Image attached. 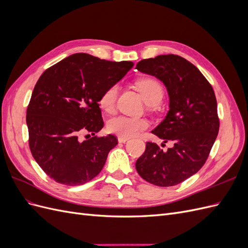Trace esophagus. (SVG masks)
<instances>
[{
  "label": "esophagus",
  "instance_id": "1",
  "mask_svg": "<svg viewBox=\"0 0 248 248\" xmlns=\"http://www.w3.org/2000/svg\"><path fill=\"white\" fill-rule=\"evenodd\" d=\"M129 139L128 138H124V137H118V140H119V142H125V141H127Z\"/></svg>",
  "mask_w": 248,
  "mask_h": 248
}]
</instances>
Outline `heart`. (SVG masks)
<instances>
[{"label":"heart","instance_id":"b5f03b06","mask_svg":"<svg viewBox=\"0 0 248 248\" xmlns=\"http://www.w3.org/2000/svg\"><path fill=\"white\" fill-rule=\"evenodd\" d=\"M136 87L141 93L144 100L153 106L159 103L163 97L164 90L159 80L153 78H144L136 81ZM118 86L111 85L101 93L98 103L100 108L106 112H112L116 107L118 98ZM149 126V122L142 118H133L127 116H117L108 120L107 128L110 133L118 137L131 138L137 136L140 131L145 130Z\"/></svg>","mask_w":248,"mask_h":248}]
</instances>
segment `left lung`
Returning a JSON list of instances; mask_svg holds the SVG:
<instances>
[{"mask_svg":"<svg viewBox=\"0 0 248 248\" xmlns=\"http://www.w3.org/2000/svg\"><path fill=\"white\" fill-rule=\"evenodd\" d=\"M137 69L159 78L168 89L170 110L152 133L172 146L162 150L147 141L136 168L149 183L174 186L202 169L218 134L214 90L196 66L177 55L144 59Z\"/></svg>","mask_w":248,"mask_h":248,"instance_id":"1","label":"left lung"}]
</instances>
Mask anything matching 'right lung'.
I'll return each instance as SVG.
<instances>
[{"mask_svg": "<svg viewBox=\"0 0 248 248\" xmlns=\"http://www.w3.org/2000/svg\"><path fill=\"white\" fill-rule=\"evenodd\" d=\"M132 66L130 61L112 62L74 54L41 74L26 120L30 150L49 178L76 186L101 171L118 140L112 134L95 136L103 127L98 99Z\"/></svg>", "mask_w": 248, "mask_h": 248, "instance_id": "1", "label": "right lung"}]
</instances>
